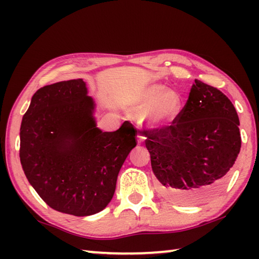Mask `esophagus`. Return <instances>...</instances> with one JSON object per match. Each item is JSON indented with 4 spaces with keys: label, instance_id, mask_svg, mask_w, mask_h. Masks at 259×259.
Wrapping results in <instances>:
<instances>
[{
    "label": "esophagus",
    "instance_id": "34e87169",
    "mask_svg": "<svg viewBox=\"0 0 259 259\" xmlns=\"http://www.w3.org/2000/svg\"><path fill=\"white\" fill-rule=\"evenodd\" d=\"M144 139H145V137H144L143 134L138 133V135H137V143L138 144H142L144 142Z\"/></svg>",
    "mask_w": 259,
    "mask_h": 259
}]
</instances>
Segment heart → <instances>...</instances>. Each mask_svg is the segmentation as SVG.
I'll return each mask as SVG.
<instances>
[{
    "label": "heart",
    "instance_id": "b5f03b06",
    "mask_svg": "<svg viewBox=\"0 0 259 259\" xmlns=\"http://www.w3.org/2000/svg\"><path fill=\"white\" fill-rule=\"evenodd\" d=\"M135 106L143 109L142 116L148 125L164 128L178 119L182 111V96L176 90L153 83L137 95Z\"/></svg>",
    "mask_w": 259,
    "mask_h": 259
}]
</instances>
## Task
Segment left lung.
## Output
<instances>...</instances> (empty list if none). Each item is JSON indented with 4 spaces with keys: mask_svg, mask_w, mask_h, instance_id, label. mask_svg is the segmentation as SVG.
Instances as JSON below:
<instances>
[{
    "mask_svg": "<svg viewBox=\"0 0 259 259\" xmlns=\"http://www.w3.org/2000/svg\"><path fill=\"white\" fill-rule=\"evenodd\" d=\"M238 113L217 88L195 80L171 125L146 131V147L161 194L196 204L223 187L241 148Z\"/></svg>",
    "mask_w": 259,
    "mask_h": 259,
    "instance_id": "8db88e82",
    "label": "left lung"
}]
</instances>
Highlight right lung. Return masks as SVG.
<instances>
[{
  "instance_id": "obj_1",
  "label": "right lung",
  "mask_w": 259,
  "mask_h": 259,
  "mask_svg": "<svg viewBox=\"0 0 259 259\" xmlns=\"http://www.w3.org/2000/svg\"><path fill=\"white\" fill-rule=\"evenodd\" d=\"M82 78L38 89L20 126V162L30 185L57 211L95 214L111 202L117 175L137 145L129 121L100 130Z\"/></svg>"
}]
</instances>
